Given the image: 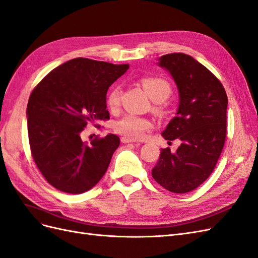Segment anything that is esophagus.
<instances>
[{
	"mask_svg": "<svg viewBox=\"0 0 258 258\" xmlns=\"http://www.w3.org/2000/svg\"><path fill=\"white\" fill-rule=\"evenodd\" d=\"M120 141H121V143H135L136 140L129 139V138H127V137H122V138L120 139Z\"/></svg>",
	"mask_w": 258,
	"mask_h": 258,
	"instance_id": "esophagus-1",
	"label": "esophagus"
}]
</instances>
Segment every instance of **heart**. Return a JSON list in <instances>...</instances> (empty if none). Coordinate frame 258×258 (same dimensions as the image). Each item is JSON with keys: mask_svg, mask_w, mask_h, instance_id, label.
<instances>
[{"mask_svg": "<svg viewBox=\"0 0 258 258\" xmlns=\"http://www.w3.org/2000/svg\"><path fill=\"white\" fill-rule=\"evenodd\" d=\"M143 88L155 101V110L161 112L163 110V101L168 99L172 92V87L170 83L159 76H146L142 81ZM106 102L111 110H117L120 104V88L118 86L108 91L106 97ZM153 121L147 117L138 116L134 114L124 115L122 118L117 120L114 124V130L116 134H119L123 137H127L132 140L142 139L146 132L152 130Z\"/></svg>", "mask_w": 258, "mask_h": 258, "instance_id": "b5f03b06", "label": "heart"}]
</instances>
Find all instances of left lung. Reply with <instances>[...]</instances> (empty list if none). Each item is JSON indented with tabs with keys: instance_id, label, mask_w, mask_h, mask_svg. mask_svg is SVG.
I'll return each mask as SVG.
<instances>
[{
	"instance_id": "8db88e82",
	"label": "left lung",
	"mask_w": 258,
	"mask_h": 258,
	"mask_svg": "<svg viewBox=\"0 0 258 258\" xmlns=\"http://www.w3.org/2000/svg\"><path fill=\"white\" fill-rule=\"evenodd\" d=\"M159 66L174 79L179 106L162 132L171 143L179 140L175 153L162 148L152 176L171 192L196 189L213 172L227 136L228 99L220 80L189 54L173 52L159 58Z\"/></svg>"
}]
</instances>
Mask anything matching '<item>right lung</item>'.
<instances>
[{
  "label": "right lung",
  "mask_w": 258,
  "mask_h": 258,
  "mask_svg": "<svg viewBox=\"0 0 258 258\" xmlns=\"http://www.w3.org/2000/svg\"><path fill=\"white\" fill-rule=\"evenodd\" d=\"M128 69V64L75 58L53 69L31 92L27 107L31 154L54 188L82 194L106 172L119 138L97 136L86 143L81 134L89 122L110 119L107 89Z\"/></svg>",
  "instance_id": "right-lung-1"
}]
</instances>
